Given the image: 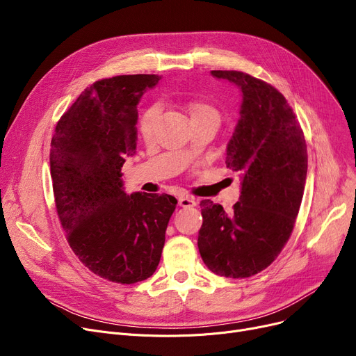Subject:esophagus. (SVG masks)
Here are the masks:
<instances>
[{"label": "esophagus", "instance_id": "1", "mask_svg": "<svg viewBox=\"0 0 356 356\" xmlns=\"http://www.w3.org/2000/svg\"><path fill=\"white\" fill-rule=\"evenodd\" d=\"M196 200H195V197H191V196H183V197H180L179 199V204L181 208H193V207H196Z\"/></svg>", "mask_w": 356, "mask_h": 356}]
</instances>
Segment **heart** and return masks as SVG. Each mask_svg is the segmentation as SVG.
<instances>
[{
	"instance_id": "heart-1",
	"label": "heart",
	"mask_w": 356,
	"mask_h": 356,
	"mask_svg": "<svg viewBox=\"0 0 356 356\" xmlns=\"http://www.w3.org/2000/svg\"><path fill=\"white\" fill-rule=\"evenodd\" d=\"M188 109H189V112H191L192 120H193V118H199V117H204V115H211V117H213V118L218 120V112H216V109H215L213 106L208 105V104H200V102L189 104V105H188ZM157 114H159L157 106H153V108L147 109V111L144 112V114H143V117H141V120H140V125H138L140 134H141L143 138L148 140L149 137H152L153 128H154V122H156V120H157Z\"/></svg>"
}]
</instances>
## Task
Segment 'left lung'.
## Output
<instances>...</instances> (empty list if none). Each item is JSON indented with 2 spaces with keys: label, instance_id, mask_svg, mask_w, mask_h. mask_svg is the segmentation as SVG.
Here are the masks:
<instances>
[{
  "label": "left lung",
  "instance_id": "obj_1",
  "mask_svg": "<svg viewBox=\"0 0 356 356\" xmlns=\"http://www.w3.org/2000/svg\"><path fill=\"white\" fill-rule=\"evenodd\" d=\"M241 89V109L227 147V167L241 173L234 212L202 200L197 247L203 263L222 277L247 278L282 252L300 209L307 175L303 129L283 93L238 70H212Z\"/></svg>",
  "mask_w": 356,
  "mask_h": 356
}]
</instances>
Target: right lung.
Wrapping results in <instances>:
<instances>
[{"mask_svg":"<svg viewBox=\"0 0 356 356\" xmlns=\"http://www.w3.org/2000/svg\"><path fill=\"white\" fill-rule=\"evenodd\" d=\"M157 74H121L86 88L56 125L50 175L72 251L93 274L134 284L160 263L170 195L124 192L121 167L136 154L137 105Z\"/></svg>","mask_w":356,"mask_h":356,"instance_id":"right-lung-1","label":"right lung"}]
</instances>
